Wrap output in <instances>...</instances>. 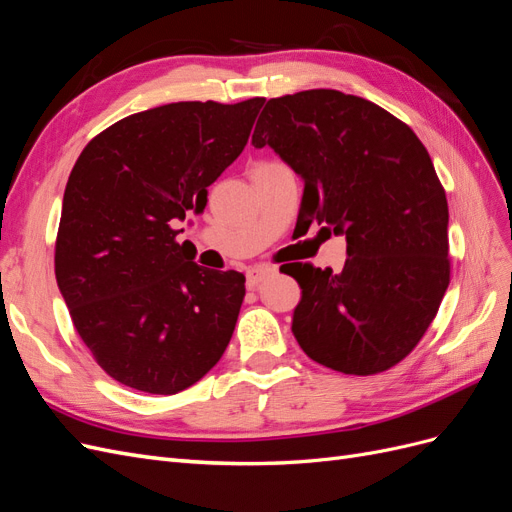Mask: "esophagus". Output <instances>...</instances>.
<instances>
[{
    "mask_svg": "<svg viewBox=\"0 0 512 512\" xmlns=\"http://www.w3.org/2000/svg\"><path fill=\"white\" fill-rule=\"evenodd\" d=\"M271 275H275L273 267H254L247 271V286L256 288L262 280H267V277H271Z\"/></svg>",
    "mask_w": 512,
    "mask_h": 512,
    "instance_id": "esophagus-1",
    "label": "esophagus"
}]
</instances>
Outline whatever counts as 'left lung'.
Instances as JSON below:
<instances>
[{
    "label": "left lung",
    "mask_w": 512,
    "mask_h": 512,
    "mask_svg": "<svg viewBox=\"0 0 512 512\" xmlns=\"http://www.w3.org/2000/svg\"><path fill=\"white\" fill-rule=\"evenodd\" d=\"M301 175L299 220L346 235L339 273L297 262L292 333L350 376L395 367L421 342L451 282L448 203L425 145L382 106L335 89L271 98L252 136Z\"/></svg>",
    "instance_id": "8db88e82"
}]
</instances>
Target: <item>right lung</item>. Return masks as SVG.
I'll return each mask as SVG.
<instances>
[{
    "label": "right lung",
    "instance_id": "add662e5",
    "mask_svg": "<svg viewBox=\"0 0 512 512\" xmlns=\"http://www.w3.org/2000/svg\"><path fill=\"white\" fill-rule=\"evenodd\" d=\"M265 98L173 102L123 117L81 151L61 205L55 275L76 333L113 380L175 395L222 359L245 275L192 262L183 230L239 158Z\"/></svg>",
    "mask_w": 512,
    "mask_h": 512
}]
</instances>
